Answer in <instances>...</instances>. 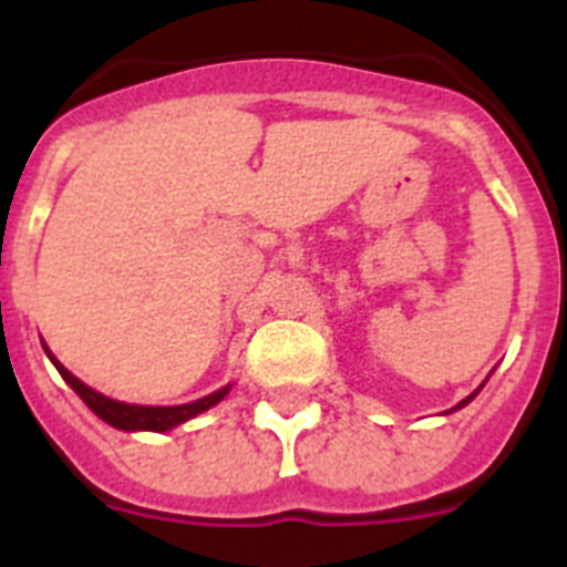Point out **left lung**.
<instances>
[{
	"mask_svg": "<svg viewBox=\"0 0 567 567\" xmlns=\"http://www.w3.org/2000/svg\"><path fill=\"white\" fill-rule=\"evenodd\" d=\"M477 392H480V389H477ZM477 392H474V394H468V398H465V400H463V403H457V405H454V409H463V405H465V403H471V400L477 398ZM454 409H452V412H454Z\"/></svg>",
	"mask_w": 567,
	"mask_h": 567,
	"instance_id": "obj_1",
	"label": "left lung"
}]
</instances>
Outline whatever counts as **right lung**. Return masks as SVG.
Masks as SVG:
<instances>
[{
    "label": "right lung",
    "instance_id": "add662e5",
    "mask_svg": "<svg viewBox=\"0 0 567 567\" xmlns=\"http://www.w3.org/2000/svg\"><path fill=\"white\" fill-rule=\"evenodd\" d=\"M44 352H48V358L53 360V365L59 369V374L68 380L70 389H73V392H76L84 403H87L90 412L99 414V417H102L104 423L113 425V429H122V432H169V429H175V425H182V423H187V420H193L195 414H202V412H207V409H213L215 403H221L229 392V385H224V389H218V392L207 394V398H202V400H193V403H184V405L122 403V400L104 398V394H99L96 389L84 385L76 374H70L68 369H64V365L53 358V352H50L48 346H44Z\"/></svg>",
    "mask_w": 567,
    "mask_h": 567
}]
</instances>
